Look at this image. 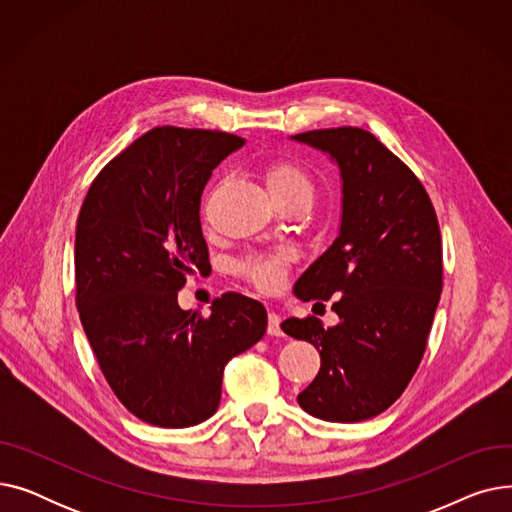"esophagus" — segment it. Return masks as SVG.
<instances>
[{
	"label": "esophagus",
	"instance_id": "34e87169",
	"mask_svg": "<svg viewBox=\"0 0 512 512\" xmlns=\"http://www.w3.org/2000/svg\"><path fill=\"white\" fill-rule=\"evenodd\" d=\"M280 315L270 311V315H267V334L270 336H282V328H280Z\"/></svg>",
	"mask_w": 512,
	"mask_h": 512
}]
</instances>
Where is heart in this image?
Segmentation results:
<instances>
[{
  "label": "heart",
  "instance_id": "1",
  "mask_svg": "<svg viewBox=\"0 0 512 512\" xmlns=\"http://www.w3.org/2000/svg\"><path fill=\"white\" fill-rule=\"evenodd\" d=\"M265 180L272 195H284L290 191H297V188L311 191L309 174L301 166L290 164V161H276V164H272L265 172ZM288 259L290 257L286 251L251 255L236 263V272L251 284H255L259 290L272 292L278 290L286 278Z\"/></svg>",
  "mask_w": 512,
  "mask_h": 512
}]
</instances>
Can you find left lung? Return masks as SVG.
Here are the masks:
<instances>
[{
    "mask_svg": "<svg viewBox=\"0 0 512 512\" xmlns=\"http://www.w3.org/2000/svg\"><path fill=\"white\" fill-rule=\"evenodd\" d=\"M340 168L342 222L332 247L294 284L303 301H330L340 324L290 317L282 330L321 357L299 394L313 417L355 423L384 413L415 375L442 292L436 209L411 168L355 126L294 134Z\"/></svg>",
    "mask_w": 512,
    "mask_h": 512,
    "instance_id": "obj_1",
    "label": "left lung"
}]
</instances>
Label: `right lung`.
Returning a JSON list of instances; mask_svg holds the SVG:
<instances>
[{
	"label": "right lung",
	"instance_id": "obj_1",
	"mask_svg": "<svg viewBox=\"0 0 512 512\" xmlns=\"http://www.w3.org/2000/svg\"><path fill=\"white\" fill-rule=\"evenodd\" d=\"M242 143L157 126L97 174L78 213L80 324L118 400L157 427H191L218 411L226 363L267 328L265 307L238 292L215 299L207 317L178 307L186 276L209 265L203 188Z\"/></svg>",
	"mask_w": 512,
	"mask_h": 512
}]
</instances>
